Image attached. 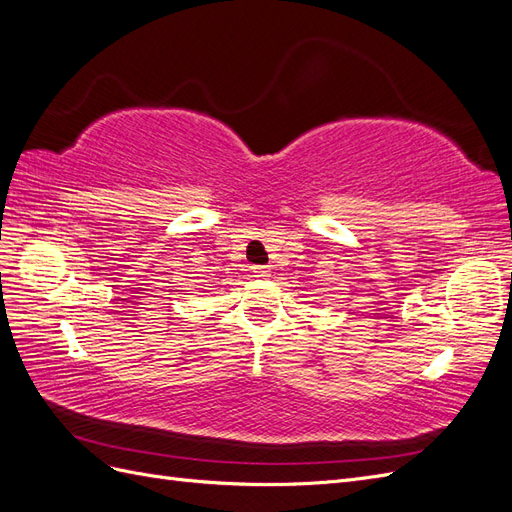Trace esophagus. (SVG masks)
<instances>
[{
	"mask_svg": "<svg viewBox=\"0 0 512 512\" xmlns=\"http://www.w3.org/2000/svg\"><path fill=\"white\" fill-rule=\"evenodd\" d=\"M252 273L256 277H269L271 275V267L269 265H258V267H252Z\"/></svg>",
	"mask_w": 512,
	"mask_h": 512,
	"instance_id": "obj_1",
	"label": "esophagus"
}]
</instances>
